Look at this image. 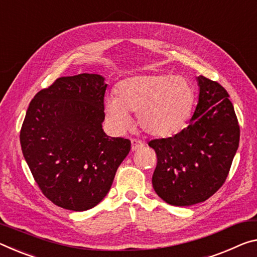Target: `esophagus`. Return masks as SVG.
Returning a JSON list of instances; mask_svg holds the SVG:
<instances>
[{
	"mask_svg": "<svg viewBox=\"0 0 257 257\" xmlns=\"http://www.w3.org/2000/svg\"><path fill=\"white\" fill-rule=\"evenodd\" d=\"M143 145H144V144L142 143V142H140V141H137V140H132V150H133V151H137V150H140Z\"/></svg>",
	"mask_w": 257,
	"mask_h": 257,
	"instance_id": "obj_1",
	"label": "esophagus"
}]
</instances>
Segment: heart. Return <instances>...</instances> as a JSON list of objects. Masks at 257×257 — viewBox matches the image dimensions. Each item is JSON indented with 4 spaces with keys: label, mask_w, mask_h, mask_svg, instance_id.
I'll list each match as a JSON object with an SVG mask.
<instances>
[{
    "label": "heart",
    "mask_w": 257,
    "mask_h": 257,
    "mask_svg": "<svg viewBox=\"0 0 257 257\" xmlns=\"http://www.w3.org/2000/svg\"><path fill=\"white\" fill-rule=\"evenodd\" d=\"M194 89L183 76L144 74L128 77L117 84L115 96L105 99V113L112 127H128L130 113L150 136L170 137L183 128L194 104Z\"/></svg>",
    "instance_id": "obj_1"
}]
</instances>
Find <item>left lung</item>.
<instances>
[{
	"label": "left lung",
	"mask_w": 257,
	"mask_h": 257,
	"mask_svg": "<svg viewBox=\"0 0 257 257\" xmlns=\"http://www.w3.org/2000/svg\"><path fill=\"white\" fill-rule=\"evenodd\" d=\"M199 98L189 125L173 137L149 143L157 153L156 193L173 206L206 201L225 182L239 146L240 129L229 93L221 84L197 77Z\"/></svg>",
	"instance_id": "obj_1"
}]
</instances>
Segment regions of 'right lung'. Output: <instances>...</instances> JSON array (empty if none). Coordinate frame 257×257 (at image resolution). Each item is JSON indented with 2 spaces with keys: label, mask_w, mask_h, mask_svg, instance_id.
Segmentation results:
<instances>
[{
  "label": "right lung",
  "mask_w": 257,
  "mask_h": 257,
  "mask_svg": "<svg viewBox=\"0 0 257 257\" xmlns=\"http://www.w3.org/2000/svg\"><path fill=\"white\" fill-rule=\"evenodd\" d=\"M107 84L98 74L63 76L34 96L20 130L24 158L49 200L83 211L108 193L130 141L103 130Z\"/></svg>",
  "instance_id": "add662e5"
}]
</instances>
